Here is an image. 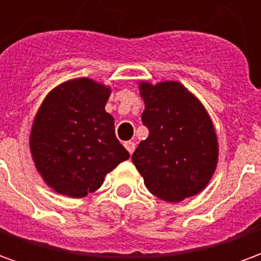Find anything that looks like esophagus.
<instances>
[{
	"mask_svg": "<svg viewBox=\"0 0 261 261\" xmlns=\"http://www.w3.org/2000/svg\"><path fill=\"white\" fill-rule=\"evenodd\" d=\"M124 147H125V149L128 151V152L133 153V152H134V149H136V144H134L133 141H125Z\"/></svg>",
	"mask_w": 261,
	"mask_h": 261,
	"instance_id": "esophagus-1",
	"label": "esophagus"
}]
</instances>
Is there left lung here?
<instances>
[{
    "label": "left lung",
    "mask_w": 261,
    "mask_h": 261,
    "mask_svg": "<svg viewBox=\"0 0 261 261\" xmlns=\"http://www.w3.org/2000/svg\"><path fill=\"white\" fill-rule=\"evenodd\" d=\"M145 102L142 124L148 138L133 162L149 192L177 202L200 193L218 161V142L205 109L179 82L140 85Z\"/></svg>",
    "instance_id": "1"
}]
</instances>
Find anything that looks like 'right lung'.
<instances>
[{"instance_id": "right-lung-1", "label": "right lung", "mask_w": 261, "mask_h": 261, "mask_svg": "<svg viewBox=\"0 0 261 261\" xmlns=\"http://www.w3.org/2000/svg\"><path fill=\"white\" fill-rule=\"evenodd\" d=\"M110 89L88 78L57 86L33 121L31 151L37 170L60 194L85 197L130 158L105 112Z\"/></svg>"}]
</instances>
